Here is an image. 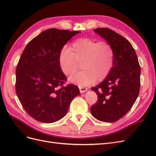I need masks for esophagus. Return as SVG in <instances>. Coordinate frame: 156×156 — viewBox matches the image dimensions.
<instances>
[{
  "mask_svg": "<svg viewBox=\"0 0 156 156\" xmlns=\"http://www.w3.org/2000/svg\"><path fill=\"white\" fill-rule=\"evenodd\" d=\"M79 90H80V92L81 93H84L88 89L87 88H84V87H79Z\"/></svg>",
  "mask_w": 156,
  "mask_h": 156,
  "instance_id": "obj_1",
  "label": "esophagus"
}]
</instances>
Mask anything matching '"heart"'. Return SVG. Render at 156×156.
<instances>
[{
    "label": "heart",
    "mask_w": 156,
    "mask_h": 156,
    "mask_svg": "<svg viewBox=\"0 0 156 156\" xmlns=\"http://www.w3.org/2000/svg\"><path fill=\"white\" fill-rule=\"evenodd\" d=\"M58 61L66 76L73 75L79 68L83 69L69 78L70 83L85 87L100 82L109 74L114 65L115 51L106 41L98 42L90 38L75 40L70 48L60 49Z\"/></svg>",
    "instance_id": "heart-1"
}]
</instances>
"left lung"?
Wrapping results in <instances>:
<instances>
[{
    "label": "left lung",
    "mask_w": 156,
    "mask_h": 156,
    "mask_svg": "<svg viewBox=\"0 0 156 156\" xmlns=\"http://www.w3.org/2000/svg\"><path fill=\"white\" fill-rule=\"evenodd\" d=\"M94 31L112 45L115 61L107 77L91 88L98 95V101L90 111L98 120L116 122L131 109L139 96L140 65L135 49L125 37L108 28Z\"/></svg>",
    "instance_id": "1"
}]
</instances>
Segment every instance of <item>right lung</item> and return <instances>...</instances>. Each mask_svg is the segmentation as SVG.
Returning <instances> with one entry per match:
<instances>
[{
    "label": "right lung",
    "mask_w": 156,
    "mask_h": 156,
    "mask_svg": "<svg viewBox=\"0 0 156 156\" xmlns=\"http://www.w3.org/2000/svg\"><path fill=\"white\" fill-rule=\"evenodd\" d=\"M80 31L48 29L35 37L23 51L16 71V90L23 107L33 119L53 123L67 114L78 87L63 84L66 77L58 61L60 49Z\"/></svg>",
    "instance_id": "add662e5"
}]
</instances>
